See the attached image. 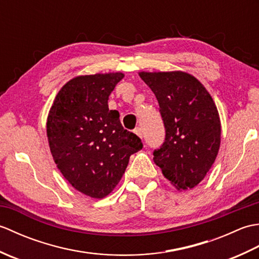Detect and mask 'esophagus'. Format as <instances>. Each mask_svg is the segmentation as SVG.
Returning a JSON list of instances; mask_svg holds the SVG:
<instances>
[{"mask_svg":"<svg viewBox=\"0 0 259 259\" xmlns=\"http://www.w3.org/2000/svg\"><path fill=\"white\" fill-rule=\"evenodd\" d=\"M135 134L139 137V138L142 139V131H141V128H136L135 129Z\"/></svg>","mask_w":259,"mask_h":259,"instance_id":"34e87169","label":"esophagus"}]
</instances>
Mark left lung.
I'll return each mask as SVG.
<instances>
[{"label": "left lung", "mask_w": 259, "mask_h": 259, "mask_svg": "<svg viewBox=\"0 0 259 259\" xmlns=\"http://www.w3.org/2000/svg\"><path fill=\"white\" fill-rule=\"evenodd\" d=\"M139 75L155 93L166 129L153 161L176 189H192L206 177L221 147L216 104L201 82L184 71Z\"/></svg>", "instance_id": "1"}]
</instances>
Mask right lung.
I'll list each match as a JSON object with an SVG mask.
<instances>
[{"label":"right lung","mask_w":259,"mask_h":259,"mask_svg":"<svg viewBox=\"0 0 259 259\" xmlns=\"http://www.w3.org/2000/svg\"><path fill=\"white\" fill-rule=\"evenodd\" d=\"M121 72L79 75L54 99L47 120L53 160L74 189L96 199L117 187L129 158L142 149L138 136L123 129L109 96Z\"/></svg>","instance_id":"obj_1"}]
</instances>
